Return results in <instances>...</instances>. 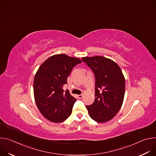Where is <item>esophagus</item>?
Returning a JSON list of instances; mask_svg holds the SVG:
<instances>
[{
  "label": "esophagus",
  "instance_id": "34e87169",
  "mask_svg": "<svg viewBox=\"0 0 156 156\" xmlns=\"http://www.w3.org/2000/svg\"><path fill=\"white\" fill-rule=\"evenodd\" d=\"M83 95L82 94H80V95H78V98H79V99H81L82 98H83Z\"/></svg>",
  "mask_w": 156,
  "mask_h": 156
}]
</instances>
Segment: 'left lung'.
Wrapping results in <instances>:
<instances>
[{
	"mask_svg": "<svg viewBox=\"0 0 156 156\" xmlns=\"http://www.w3.org/2000/svg\"><path fill=\"white\" fill-rule=\"evenodd\" d=\"M82 60L95 75V99L86 105L94 121L104 123L112 119L120 110L124 99L125 80L119 66L102 56L85 57Z\"/></svg>",
	"mask_w": 156,
	"mask_h": 156,
	"instance_id": "1",
	"label": "left lung"
}]
</instances>
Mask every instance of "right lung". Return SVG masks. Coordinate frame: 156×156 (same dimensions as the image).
<instances>
[{
    "label": "right lung",
    "mask_w": 156,
    "mask_h": 156,
    "mask_svg": "<svg viewBox=\"0 0 156 156\" xmlns=\"http://www.w3.org/2000/svg\"><path fill=\"white\" fill-rule=\"evenodd\" d=\"M80 63L78 58L57 54L39 66L34 79V96L40 112L48 120L62 122L71 115L76 99L63 87L73 68Z\"/></svg>",
    "instance_id": "obj_1"
}]
</instances>
